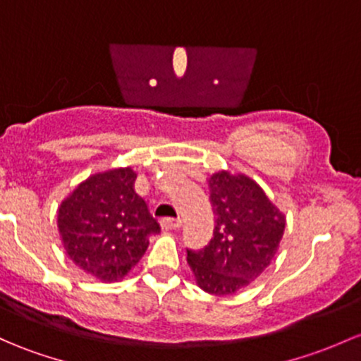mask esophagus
Returning <instances> with one entry per match:
<instances>
[{"label": "esophagus", "instance_id": "1", "mask_svg": "<svg viewBox=\"0 0 361 361\" xmlns=\"http://www.w3.org/2000/svg\"><path fill=\"white\" fill-rule=\"evenodd\" d=\"M161 226L162 230L166 231H173V230H178L181 226V219H174V218H164L161 221Z\"/></svg>", "mask_w": 361, "mask_h": 361}]
</instances>
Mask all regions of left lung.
I'll list each match as a JSON object with an SVG mask.
<instances>
[{"instance_id":"left-lung-1","label":"left lung","mask_w":361,"mask_h":361,"mask_svg":"<svg viewBox=\"0 0 361 361\" xmlns=\"http://www.w3.org/2000/svg\"><path fill=\"white\" fill-rule=\"evenodd\" d=\"M207 185L214 231L202 250H187V261L200 289L233 294L270 267L283 237L286 216L247 174L218 171Z\"/></svg>"}]
</instances>
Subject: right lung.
<instances>
[{
  "mask_svg": "<svg viewBox=\"0 0 361 361\" xmlns=\"http://www.w3.org/2000/svg\"><path fill=\"white\" fill-rule=\"evenodd\" d=\"M133 168L94 173L78 185L56 211L67 256L102 282H119L149 247L161 226L133 188Z\"/></svg>",
  "mask_w": 361,
  "mask_h": 361,
  "instance_id": "1",
  "label": "right lung"
}]
</instances>
